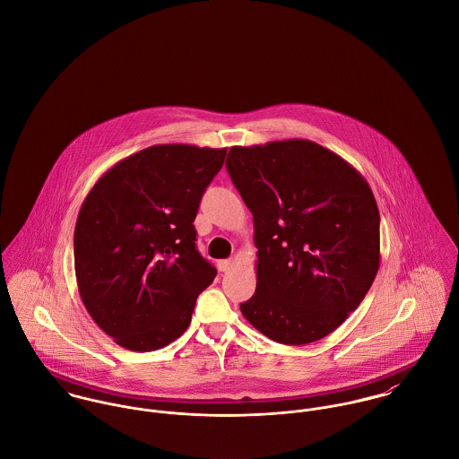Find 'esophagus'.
I'll list each match as a JSON object with an SVG mask.
<instances>
[{
    "label": "esophagus",
    "instance_id": "obj_1",
    "mask_svg": "<svg viewBox=\"0 0 459 459\" xmlns=\"http://www.w3.org/2000/svg\"><path fill=\"white\" fill-rule=\"evenodd\" d=\"M231 260H221V262H217V268L221 270V272H228L230 268H231Z\"/></svg>",
    "mask_w": 459,
    "mask_h": 459
}]
</instances>
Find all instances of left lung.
Segmentation results:
<instances>
[{"instance_id":"8db88e82","label":"left lung","mask_w":459,"mask_h":459,"mask_svg":"<svg viewBox=\"0 0 459 459\" xmlns=\"http://www.w3.org/2000/svg\"><path fill=\"white\" fill-rule=\"evenodd\" d=\"M233 186L253 213L256 291L246 320L282 344L339 327L380 266V213L364 177L307 139L233 146Z\"/></svg>"}]
</instances>
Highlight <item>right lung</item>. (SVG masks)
<instances>
[{
	"label": "right lung",
	"mask_w": 459,
	"mask_h": 459,
	"mask_svg": "<svg viewBox=\"0 0 459 459\" xmlns=\"http://www.w3.org/2000/svg\"><path fill=\"white\" fill-rule=\"evenodd\" d=\"M226 148L155 144L115 164L84 199L74 231L79 295L120 346L153 351L191 324L217 270L196 249L199 201Z\"/></svg>",
	"instance_id": "add662e5"
}]
</instances>
